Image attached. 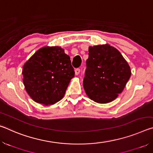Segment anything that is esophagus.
<instances>
[{
	"label": "esophagus",
	"instance_id": "34e87169",
	"mask_svg": "<svg viewBox=\"0 0 153 153\" xmlns=\"http://www.w3.org/2000/svg\"><path fill=\"white\" fill-rule=\"evenodd\" d=\"M79 73H80V69H79V68L76 69V70H75V74H76V76L79 75Z\"/></svg>",
	"mask_w": 153,
	"mask_h": 153
}]
</instances>
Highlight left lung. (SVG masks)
<instances>
[{
  "label": "left lung",
  "mask_w": 153,
  "mask_h": 153,
  "mask_svg": "<svg viewBox=\"0 0 153 153\" xmlns=\"http://www.w3.org/2000/svg\"><path fill=\"white\" fill-rule=\"evenodd\" d=\"M84 88L98 103L113 101L122 92L131 76L130 67L117 49L110 45L90 46Z\"/></svg>",
  "instance_id": "1"
}]
</instances>
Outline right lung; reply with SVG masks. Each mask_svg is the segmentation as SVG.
<instances>
[{"label":"right lung","instance_id":"add662e5","mask_svg":"<svg viewBox=\"0 0 153 153\" xmlns=\"http://www.w3.org/2000/svg\"><path fill=\"white\" fill-rule=\"evenodd\" d=\"M25 88L35 102L51 105L63 98L75 71L60 46L40 48L23 67Z\"/></svg>","mask_w":153,"mask_h":153}]
</instances>
